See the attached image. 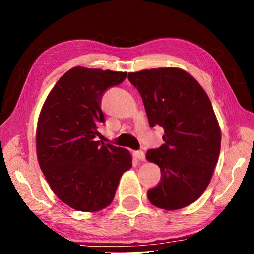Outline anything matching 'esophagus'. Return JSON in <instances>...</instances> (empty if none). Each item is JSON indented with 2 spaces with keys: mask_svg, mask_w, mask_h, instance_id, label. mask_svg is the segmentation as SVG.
Listing matches in <instances>:
<instances>
[{
  "mask_svg": "<svg viewBox=\"0 0 254 254\" xmlns=\"http://www.w3.org/2000/svg\"><path fill=\"white\" fill-rule=\"evenodd\" d=\"M133 154H134V157L136 159H139V160H144V159H145V154H144L142 150H137V151L133 152Z\"/></svg>",
  "mask_w": 254,
  "mask_h": 254,
  "instance_id": "34e87169",
  "label": "esophagus"
}]
</instances>
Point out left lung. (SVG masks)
<instances>
[{"mask_svg": "<svg viewBox=\"0 0 254 254\" xmlns=\"http://www.w3.org/2000/svg\"><path fill=\"white\" fill-rule=\"evenodd\" d=\"M142 97L149 126L165 130L161 147L147 159L161 170L150 203L167 210L194 203L207 188L221 150V131L212 103L194 77L179 68L128 72Z\"/></svg>", "mask_w": 254, "mask_h": 254, "instance_id": "left-lung-1", "label": "left lung"}]
</instances>
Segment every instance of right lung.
I'll list each match as a JSON object with an SVG mask.
<instances>
[{
  "instance_id": "1",
  "label": "right lung",
  "mask_w": 254,
  "mask_h": 254,
  "mask_svg": "<svg viewBox=\"0 0 254 254\" xmlns=\"http://www.w3.org/2000/svg\"><path fill=\"white\" fill-rule=\"evenodd\" d=\"M127 72L75 67L62 76L42 106L37 127V156L58 198L80 212L109 206L120 178L132 167L124 148L96 141L105 122L103 94Z\"/></svg>"
}]
</instances>
